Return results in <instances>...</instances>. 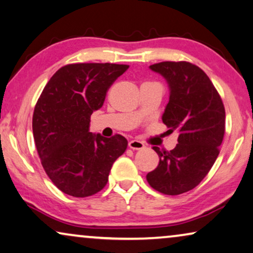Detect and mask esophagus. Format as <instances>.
<instances>
[{
    "label": "esophagus",
    "instance_id": "34e87169",
    "mask_svg": "<svg viewBox=\"0 0 253 253\" xmlns=\"http://www.w3.org/2000/svg\"><path fill=\"white\" fill-rule=\"evenodd\" d=\"M129 147L132 150H143L145 147V144L140 140H131L129 141Z\"/></svg>",
    "mask_w": 253,
    "mask_h": 253
}]
</instances>
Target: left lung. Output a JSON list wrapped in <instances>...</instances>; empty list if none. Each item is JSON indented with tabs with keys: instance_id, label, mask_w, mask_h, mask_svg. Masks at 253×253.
<instances>
[{
	"instance_id": "8db88e82",
	"label": "left lung",
	"mask_w": 253,
	"mask_h": 253,
	"mask_svg": "<svg viewBox=\"0 0 253 253\" xmlns=\"http://www.w3.org/2000/svg\"><path fill=\"white\" fill-rule=\"evenodd\" d=\"M169 87V101L162 122L179 132L170 152L154 146L160 161L148 172L152 188L176 196L196 188L209 174L219 155L226 113L219 93L202 69L189 62H161L150 65Z\"/></svg>"
}]
</instances>
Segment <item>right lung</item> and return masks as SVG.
I'll list each match as a JSON object with an SVG mask.
<instances>
[{
  "instance_id": "obj_1",
  "label": "right lung",
  "mask_w": 253,
  "mask_h": 253,
  "mask_svg": "<svg viewBox=\"0 0 253 253\" xmlns=\"http://www.w3.org/2000/svg\"><path fill=\"white\" fill-rule=\"evenodd\" d=\"M129 65L76 63L62 67L44 86L33 113L34 143L41 165L61 190L72 197L101 191L112 166L127 147L121 134L89 132L93 112Z\"/></svg>"
}]
</instances>
